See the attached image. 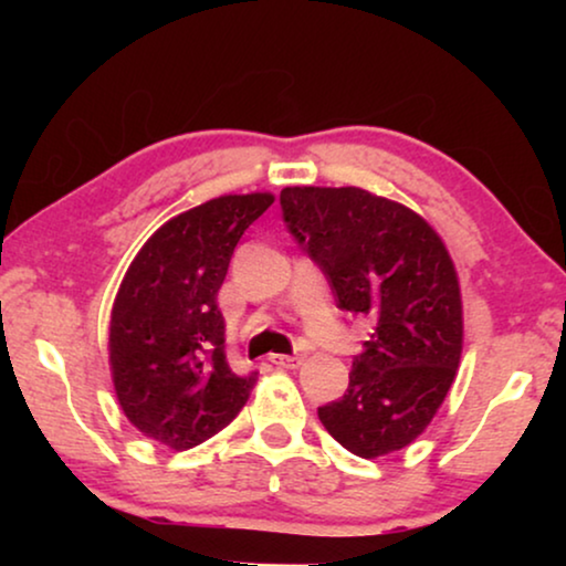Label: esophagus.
Returning a JSON list of instances; mask_svg holds the SVG:
<instances>
[{
  "label": "esophagus",
  "instance_id": "34e87169",
  "mask_svg": "<svg viewBox=\"0 0 566 566\" xmlns=\"http://www.w3.org/2000/svg\"><path fill=\"white\" fill-rule=\"evenodd\" d=\"M270 363L277 368H298L301 358L298 355H270Z\"/></svg>",
  "mask_w": 566,
  "mask_h": 566
}]
</instances>
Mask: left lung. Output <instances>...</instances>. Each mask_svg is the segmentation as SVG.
Listing matches in <instances>:
<instances>
[{
	"instance_id": "left-lung-1",
	"label": "left lung",
	"mask_w": 566,
	"mask_h": 566,
	"mask_svg": "<svg viewBox=\"0 0 566 566\" xmlns=\"http://www.w3.org/2000/svg\"><path fill=\"white\" fill-rule=\"evenodd\" d=\"M281 211L337 308L374 322L347 391L319 407V420L360 459L399 451L436 417L461 360V291L448 250L415 211L360 188H285Z\"/></svg>"
}]
</instances>
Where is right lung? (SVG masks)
Listing matches in <instances>:
<instances>
[{
  "label": "right lung",
  "instance_id": "right-lung-1",
  "mask_svg": "<svg viewBox=\"0 0 566 566\" xmlns=\"http://www.w3.org/2000/svg\"><path fill=\"white\" fill-rule=\"evenodd\" d=\"M273 196H223L151 234L123 277L111 316V368L123 412L175 451L203 443L250 399L252 374L227 360L216 296L234 247Z\"/></svg>",
  "mask_w": 566,
  "mask_h": 566
}]
</instances>
